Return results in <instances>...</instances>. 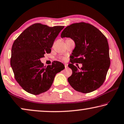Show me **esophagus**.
Returning a JSON list of instances; mask_svg holds the SVG:
<instances>
[{
	"label": "esophagus",
	"mask_w": 124,
	"mask_h": 124,
	"mask_svg": "<svg viewBox=\"0 0 124 124\" xmlns=\"http://www.w3.org/2000/svg\"><path fill=\"white\" fill-rule=\"evenodd\" d=\"M64 67H65V68L66 69V68L68 67V64H64Z\"/></svg>",
	"instance_id": "obj_1"
}]
</instances>
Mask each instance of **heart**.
<instances>
[{"label": "heart", "instance_id": "heart-1", "mask_svg": "<svg viewBox=\"0 0 124 124\" xmlns=\"http://www.w3.org/2000/svg\"><path fill=\"white\" fill-rule=\"evenodd\" d=\"M61 60H63V58H61Z\"/></svg>", "mask_w": 124, "mask_h": 124}]
</instances>
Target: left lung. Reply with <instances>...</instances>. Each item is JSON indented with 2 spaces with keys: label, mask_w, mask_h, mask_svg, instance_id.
Listing matches in <instances>:
<instances>
[{
  "label": "left lung",
  "mask_w": 124,
  "mask_h": 124,
  "mask_svg": "<svg viewBox=\"0 0 124 124\" xmlns=\"http://www.w3.org/2000/svg\"><path fill=\"white\" fill-rule=\"evenodd\" d=\"M61 36L70 38L75 43L71 63L68 65L72 71L68 78L70 84L83 93L97 90L103 84L110 66L107 38L97 28L83 22L68 26ZM75 62L83 64L81 69L74 65Z\"/></svg>",
  "instance_id": "8db88e82"
}]
</instances>
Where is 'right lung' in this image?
I'll use <instances>...</instances> for the list:
<instances>
[{"mask_svg": "<svg viewBox=\"0 0 124 124\" xmlns=\"http://www.w3.org/2000/svg\"><path fill=\"white\" fill-rule=\"evenodd\" d=\"M63 26L49 27L34 23L25 29L12 47L10 66L15 79L28 93L38 95L49 89L54 77L64 69L58 61L46 67L40 59L50 53L55 38Z\"/></svg>", "mask_w": 124, "mask_h": 124, "instance_id": "right-lung-1", "label": "right lung"}]
</instances>
